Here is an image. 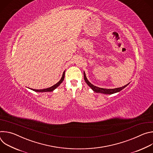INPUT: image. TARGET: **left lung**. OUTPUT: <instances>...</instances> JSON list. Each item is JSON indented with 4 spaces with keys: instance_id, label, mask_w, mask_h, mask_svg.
Segmentation results:
<instances>
[{
    "instance_id": "8db88e82",
    "label": "left lung",
    "mask_w": 153,
    "mask_h": 153,
    "mask_svg": "<svg viewBox=\"0 0 153 153\" xmlns=\"http://www.w3.org/2000/svg\"><path fill=\"white\" fill-rule=\"evenodd\" d=\"M83 76H84V80L86 82V83L88 85V86L90 87V88L94 91L96 93H103V94H114L117 92L120 91L122 90H123V88H125V87L129 84L128 83L127 85L122 86V87H120V88H114V89H105V88H99V87L96 86L94 85H93V84H91L88 80L87 79L85 73V72H83Z\"/></svg>"
}]
</instances>
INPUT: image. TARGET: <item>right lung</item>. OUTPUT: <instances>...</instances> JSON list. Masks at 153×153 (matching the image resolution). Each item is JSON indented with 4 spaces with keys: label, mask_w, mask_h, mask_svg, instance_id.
Here are the masks:
<instances>
[{
    "label": "right lung",
    "mask_w": 153,
    "mask_h": 153,
    "mask_svg": "<svg viewBox=\"0 0 153 153\" xmlns=\"http://www.w3.org/2000/svg\"><path fill=\"white\" fill-rule=\"evenodd\" d=\"M64 77H65V71L63 72V75H62V77L61 78V79L55 85H54L53 86L50 87V88H46V89H43V90H35V89H31L32 90L36 91V92H50V91H53L54 90H55L57 87H58L60 84L63 81V79H64Z\"/></svg>",
    "instance_id": "obj_1"
}]
</instances>
